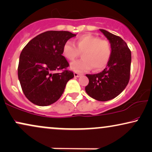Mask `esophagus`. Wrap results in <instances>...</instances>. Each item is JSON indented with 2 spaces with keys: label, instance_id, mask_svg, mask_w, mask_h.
<instances>
[{
  "label": "esophagus",
  "instance_id": "obj_1",
  "mask_svg": "<svg viewBox=\"0 0 152 152\" xmlns=\"http://www.w3.org/2000/svg\"><path fill=\"white\" fill-rule=\"evenodd\" d=\"M74 77H80V76H81V74H78V72H74Z\"/></svg>",
  "mask_w": 152,
  "mask_h": 152
}]
</instances>
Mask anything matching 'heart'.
I'll use <instances>...</instances> for the list:
<instances>
[{
    "mask_svg": "<svg viewBox=\"0 0 152 152\" xmlns=\"http://www.w3.org/2000/svg\"><path fill=\"white\" fill-rule=\"evenodd\" d=\"M75 43L76 47L71 41H66L62 47L63 56L70 61L77 57L78 51L83 52L82 59L70 64L72 70L83 73L93 67L95 70H100L108 64L111 55V45L108 41L86 34L76 38Z\"/></svg>",
    "mask_w": 152,
    "mask_h": 152,
    "instance_id": "b5f03b06",
    "label": "heart"
}]
</instances>
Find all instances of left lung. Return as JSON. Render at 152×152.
I'll return each instance as SVG.
<instances>
[{
  "label": "left lung",
  "instance_id": "left-lung-1",
  "mask_svg": "<svg viewBox=\"0 0 152 152\" xmlns=\"http://www.w3.org/2000/svg\"><path fill=\"white\" fill-rule=\"evenodd\" d=\"M109 41L111 55L102 72L86 74L89 79L86 92L96 100L105 102L117 97L124 91L130 79L131 52L121 38L104 29H99Z\"/></svg>",
  "mask_w": 152,
  "mask_h": 152
}]
</instances>
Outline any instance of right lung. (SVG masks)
<instances>
[{
    "mask_svg": "<svg viewBox=\"0 0 152 152\" xmlns=\"http://www.w3.org/2000/svg\"><path fill=\"white\" fill-rule=\"evenodd\" d=\"M66 31H48L31 39L22 50L18 66V78L22 91L38 106H48L58 100L66 83L74 74L64 70L69 63L62 55V47L76 36Z\"/></svg>",
    "mask_w": 152,
    "mask_h": 152,
    "instance_id": "add662e5",
    "label": "right lung"
}]
</instances>
